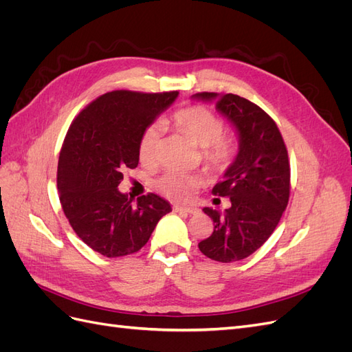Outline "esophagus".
Segmentation results:
<instances>
[{"mask_svg": "<svg viewBox=\"0 0 352 352\" xmlns=\"http://www.w3.org/2000/svg\"><path fill=\"white\" fill-rule=\"evenodd\" d=\"M173 210L177 212H185V214H194V212L198 211L195 207H180V206H175Z\"/></svg>", "mask_w": 352, "mask_h": 352, "instance_id": "1", "label": "esophagus"}]
</instances>
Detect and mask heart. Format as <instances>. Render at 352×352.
<instances>
[{
    "instance_id": "obj_1",
    "label": "heart",
    "mask_w": 352,
    "mask_h": 352,
    "mask_svg": "<svg viewBox=\"0 0 352 352\" xmlns=\"http://www.w3.org/2000/svg\"><path fill=\"white\" fill-rule=\"evenodd\" d=\"M168 122L202 148V162L208 168L223 172L233 163L238 153V140L235 135L225 132V122L217 113L204 105H188L170 114ZM160 140H162L160 124H148L138 142V155L141 163L145 166L155 163ZM198 185V176L176 172V170H168L157 180L160 192L175 201L188 199Z\"/></svg>"
}]
</instances>
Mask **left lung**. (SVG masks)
<instances>
[{
	"instance_id": "1",
	"label": "left lung",
	"mask_w": 352,
	"mask_h": 352,
	"mask_svg": "<svg viewBox=\"0 0 352 352\" xmlns=\"http://www.w3.org/2000/svg\"><path fill=\"white\" fill-rule=\"evenodd\" d=\"M216 100V109L235 124L241 150L212 195L228 197L230 207H206L214 223L211 235L198 243L208 258L232 263L247 258L270 238L291 195V166L278 124L257 104L235 94L199 92ZM219 199V198H216Z\"/></svg>"
}]
</instances>
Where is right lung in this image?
Returning <instances> with one entry per match:
<instances>
[{"label": "right lung", "instance_id": "1", "mask_svg": "<svg viewBox=\"0 0 352 352\" xmlns=\"http://www.w3.org/2000/svg\"><path fill=\"white\" fill-rule=\"evenodd\" d=\"M177 91H111L89 102L72 122L61 145L57 189L74 233L104 257L140 251L158 220L172 211L153 192L136 199L117 186L123 170L140 162L138 142L155 117L172 104Z\"/></svg>", "mask_w": 352, "mask_h": 352}]
</instances>
